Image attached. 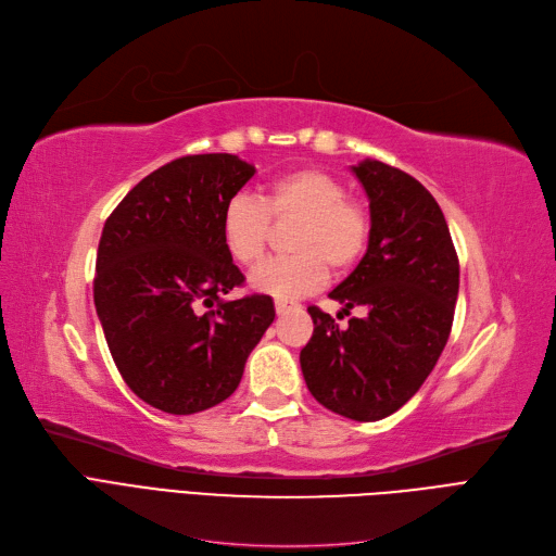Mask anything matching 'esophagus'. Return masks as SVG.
<instances>
[{
	"instance_id": "esophagus-1",
	"label": "esophagus",
	"mask_w": 556,
	"mask_h": 556,
	"mask_svg": "<svg viewBox=\"0 0 556 556\" xmlns=\"http://www.w3.org/2000/svg\"><path fill=\"white\" fill-rule=\"evenodd\" d=\"M301 305L296 301H287V299H276V313L282 315V313H290V311H299Z\"/></svg>"
}]
</instances>
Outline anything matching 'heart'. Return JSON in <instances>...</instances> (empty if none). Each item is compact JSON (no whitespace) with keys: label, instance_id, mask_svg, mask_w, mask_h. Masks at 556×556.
<instances>
[{"label":"heart","instance_id":"heart-1","mask_svg":"<svg viewBox=\"0 0 556 556\" xmlns=\"http://www.w3.org/2000/svg\"><path fill=\"white\" fill-rule=\"evenodd\" d=\"M271 220H296L290 257L269 260L251 276L255 292L276 299L311 294L358 264L370 241V214L324 169L301 167L266 184L260 200L235 195L223 206L220 237L229 257L255 266L269 245Z\"/></svg>","mask_w":556,"mask_h":556}]
</instances>
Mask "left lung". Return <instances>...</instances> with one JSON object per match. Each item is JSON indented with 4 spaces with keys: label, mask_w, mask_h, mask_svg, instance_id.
I'll use <instances>...</instances> for the list:
<instances>
[{
    "label": "left lung",
    "mask_w": 556,
    "mask_h": 556,
    "mask_svg": "<svg viewBox=\"0 0 556 556\" xmlns=\"http://www.w3.org/2000/svg\"><path fill=\"white\" fill-rule=\"evenodd\" d=\"M370 200V241L356 269L329 294L348 327L311 305L315 331L301 370L319 405L361 420L387 418L420 389L453 327L460 264L428 188L379 161L352 167Z\"/></svg>",
    "instance_id": "1"
}]
</instances>
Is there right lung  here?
Returning a JSON list of instances; mask_svg holds the SVG:
<instances>
[{"instance_id": "obj_1", "label": "right lung", "mask_w": 556, "mask_h": 556, "mask_svg": "<svg viewBox=\"0 0 556 556\" xmlns=\"http://www.w3.org/2000/svg\"><path fill=\"white\" fill-rule=\"evenodd\" d=\"M255 175L232 154L151 172L105 220L93 303L128 389L167 414H198L239 387L271 327L274 299L227 301L243 274L220 237L223 206Z\"/></svg>"}]
</instances>
